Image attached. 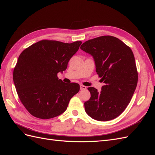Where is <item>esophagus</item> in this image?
Returning <instances> with one entry per match:
<instances>
[{"mask_svg":"<svg viewBox=\"0 0 155 155\" xmlns=\"http://www.w3.org/2000/svg\"><path fill=\"white\" fill-rule=\"evenodd\" d=\"M80 89H81V90H84L86 89V86L81 84V85L80 86Z\"/></svg>","mask_w":155,"mask_h":155,"instance_id":"34e87169","label":"esophagus"}]
</instances>
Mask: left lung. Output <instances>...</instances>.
I'll return each mask as SVG.
<instances>
[{
    "instance_id": "1",
    "label": "left lung",
    "mask_w": 155,
    "mask_h": 155,
    "mask_svg": "<svg viewBox=\"0 0 155 155\" xmlns=\"http://www.w3.org/2000/svg\"><path fill=\"white\" fill-rule=\"evenodd\" d=\"M81 48L93 56L96 72L104 84L101 91L87 88L91 97L84 103L85 111L95 120H112L125 110L138 83L133 52L120 39L110 36L90 39Z\"/></svg>"
}]
</instances>
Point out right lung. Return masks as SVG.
Listing matches in <instances>:
<instances>
[{
    "instance_id": "add662e5",
    "label": "right lung",
    "mask_w": 155,
    "mask_h": 155,
    "mask_svg": "<svg viewBox=\"0 0 155 155\" xmlns=\"http://www.w3.org/2000/svg\"><path fill=\"white\" fill-rule=\"evenodd\" d=\"M81 44L41 40L21 53L13 78L21 103L33 116L47 119L60 116L79 91L78 84L65 83L57 74L67 69Z\"/></svg>"
}]
</instances>
